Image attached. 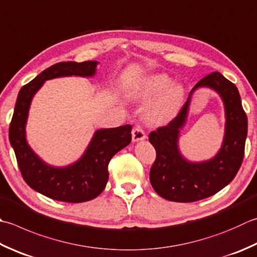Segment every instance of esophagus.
<instances>
[{
  "instance_id": "esophagus-1",
  "label": "esophagus",
  "mask_w": 257,
  "mask_h": 257,
  "mask_svg": "<svg viewBox=\"0 0 257 257\" xmlns=\"http://www.w3.org/2000/svg\"><path fill=\"white\" fill-rule=\"evenodd\" d=\"M133 142L137 143V142H142V140L146 139V134L144 133V130L140 127H136L133 129Z\"/></svg>"
}]
</instances>
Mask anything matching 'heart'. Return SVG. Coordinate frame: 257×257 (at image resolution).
Returning <instances> with one entry per match:
<instances>
[{
  "label": "heart",
  "mask_w": 257,
  "mask_h": 257,
  "mask_svg": "<svg viewBox=\"0 0 257 257\" xmlns=\"http://www.w3.org/2000/svg\"><path fill=\"white\" fill-rule=\"evenodd\" d=\"M129 94L135 101L150 102L145 110L146 120L155 125H164L177 117L185 99L183 83L174 81L166 73H150L130 85Z\"/></svg>",
  "instance_id": "b5f03b06"
}]
</instances>
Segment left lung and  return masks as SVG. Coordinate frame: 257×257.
<instances>
[{
    "mask_svg": "<svg viewBox=\"0 0 257 257\" xmlns=\"http://www.w3.org/2000/svg\"><path fill=\"white\" fill-rule=\"evenodd\" d=\"M208 87L222 99L225 132L222 146L213 159L192 162L179 149L180 130L187 122L191 97L196 89ZM247 136V117L236 85L222 73L206 75L189 93L177 117L149 135L157 157L150 169V183L163 198L177 203H192L207 198L227 186L242 165Z\"/></svg>",
    "mask_w": 257,
    "mask_h": 257,
    "instance_id": "8db88e82",
    "label": "left lung"
}]
</instances>
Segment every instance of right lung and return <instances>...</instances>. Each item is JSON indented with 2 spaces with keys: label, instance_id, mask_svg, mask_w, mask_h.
<instances>
[{
  "label": "right lung",
  "instance_id": "add662e5",
  "mask_svg": "<svg viewBox=\"0 0 257 257\" xmlns=\"http://www.w3.org/2000/svg\"><path fill=\"white\" fill-rule=\"evenodd\" d=\"M98 61L60 62L45 69L20 90L9 130L10 144L17 156L23 179L35 192L60 202L82 203L102 193L107 185L108 164L132 142L130 124L95 130L77 162L62 167L49 165L34 153L27 140L30 105L47 80L62 77H94Z\"/></svg>",
  "mask_w": 257,
  "mask_h": 257
}]
</instances>
